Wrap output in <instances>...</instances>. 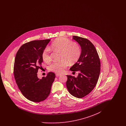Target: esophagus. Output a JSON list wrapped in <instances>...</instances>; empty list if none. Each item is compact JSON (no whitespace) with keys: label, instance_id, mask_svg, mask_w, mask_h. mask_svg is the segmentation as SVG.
Returning a JSON list of instances; mask_svg holds the SVG:
<instances>
[{"label":"esophagus","instance_id":"34e87169","mask_svg":"<svg viewBox=\"0 0 126 126\" xmlns=\"http://www.w3.org/2000/svg\"><path fill=\"white\" fill-rule=\"evenodd\" d=\"M56 77H60L61 76V75H60V74H58V73H57L56 74Z\"/></svg>","mask_w":126,"mask_h":126}]
</instances>
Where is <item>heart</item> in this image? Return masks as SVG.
Listing matches in <instances>:
<instances>
[{"mask_svg": "<svg viewBox=\"0 0 126 126\" xmlns=\"http://www.w3.org/2000/svg\"><path fill=\"white\" fill-rule=\"evenodd\" d=\"M50 48L55 50L61 52V60L52 62L48 66L50 71L61 73L68 66L69 63L74 64L79 60L81 55V48L78 43L65 38H60L56 39L51 44ZM43 60L47 63L51 60L50 49L48 47L45 48L42 54Z\"/></svg>", "mask_w": 126, "mask_h": 126, "instance_id": "b5f03b06", "label": "heart"}]
</instances>
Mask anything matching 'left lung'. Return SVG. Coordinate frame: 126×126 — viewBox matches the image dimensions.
I'll list each match as a JSON object with an SVG mask.
<instances>
[{
	"instance_id": "left-lung-1",
	"label": "left lung",
	"mask_w": 126,
	"mask_h": 126,
	"mask_svg": "<svg viewBox=\"0 0 126 126\" xmlns=\"http://www.w3.org/2000/svg\"><path fill=\"white\" fill-rule=\"evenodd\" d=\"M73 39L80 44L82 53L78 61L70 68L74 72L78 71L77 78L67 75V88L73 96L82 98L88 95L97 83L100 71L101 62L96 48L87 39L73 36Z\"/></svg>"
}]
</instances>
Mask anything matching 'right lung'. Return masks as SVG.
Segmentation results:
<instances>
[{"label": "right lung", "instance_id": "add662e5", "mask_svg": "<svg viewBox=\"0 0 126 126\" xmlns=\"http://www.w3.org/2000/svg\"><path fill=\"white\" fill-rule=\"evenodd\" d=\"M50 40H35L22 45L17 52L14 74L16 83L23 95L32 102H42L49 95L55 78L53 72L40 79L37 77L42 67V54Z\"/></svg>", "mask_w": 126, "mask_h": 126}]
</instances>
